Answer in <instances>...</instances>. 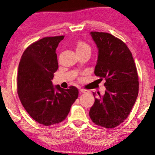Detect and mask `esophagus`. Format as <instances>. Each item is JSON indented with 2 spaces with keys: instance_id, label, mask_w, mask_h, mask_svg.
I'll return each mask as SVG.
<instances>
[{
  "instance_id": "34e87169",
  "label": "esophagus",
  "mask_w": 155,
  "mask_h": 155,
  "mask_svg": "<svg viewBox=\"0 0 155 155\" xmlns=\"http://www.w3.org/2000/svg\"><path fill=\"white\" fill-rule=\"evenodd\" d=\"M79 91H80V92H81V93H85L87 91V90L84 89V88H79Z\"/></svg>"
}]
</instances>
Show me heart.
<instances>
[{"mask_svg": "<svg viewBox=\"0 0 155 155\" xmlns=\"http://www.w3.org/2000/svg\"><path fill=\"white\" fill-rule=\"evenodd\" d=\"M76 51H81V50H84V49H90L89 46H88L85 42H84V41H79V42L76 43Z\"/></svg>", "mask_w": 155, "mask_h": 155, "instance_id": "obj_1", "label": "heart"}]
</instances>
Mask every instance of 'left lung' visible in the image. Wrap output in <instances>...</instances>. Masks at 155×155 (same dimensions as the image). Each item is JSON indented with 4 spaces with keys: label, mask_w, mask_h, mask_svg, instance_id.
Here are the masks:
<instances>
[{
    "label": "left lung",
    "mask_w": 155,
    "mask_h": 155,
    "mask_svg": "<svg viewBox=\"0 0 155 155\" xmlns=\"http://www.w3.org/2000/svg\"><path fill=\"white\" fill-rule=\"evenodd\" d=\"M98 49L94 74L105 79L106 91L96 98L89 111L95 124L106 128L117 127L128 116L139 91L138 75L133 55L127 45L107 32H91Z\"/></svg>",
    "instance_id": "1"
}]
</instances>
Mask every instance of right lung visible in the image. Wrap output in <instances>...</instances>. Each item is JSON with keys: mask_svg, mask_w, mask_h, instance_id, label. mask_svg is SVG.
<instances>
[{"mask_svg": "<svg viewBox=\"0 0 155 155\" xmlns=\"http://www.w3.org/2000/svg\"><path fill=\"white\" fill-rule=\"evenodd\" d=\"M64 36L44 38L22 54L18 73V94L24 108L37 122L49 126L62 122L79 96L75 86H54L58 69L56 49Z\"/></svg>", "mask_w": 155, "mask_h": 155, "instance_id": "1", "label": "right lung"}]
</instances>
